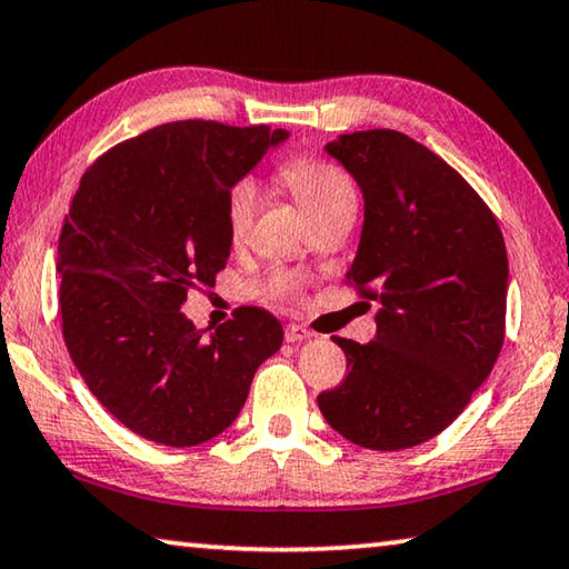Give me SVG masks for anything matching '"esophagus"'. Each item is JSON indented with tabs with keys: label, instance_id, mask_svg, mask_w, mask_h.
<instances>
[{
	"label": "esophagus",
	"instance_id": "1",
	"mask_svg": "<svg viewBox=\"0 0 569 569\" xmlns=\"http://www.w3.org/2000/svg\"><path fill=\"white\" fill-rule=\"evenodd\" d=\"M310 338H312V330H308L305 326H297V322L284 328L287 343H302V340H310Z\"/></svg>",
	"mask_w": 569,
	"mask_h": 569
}]
</instances>
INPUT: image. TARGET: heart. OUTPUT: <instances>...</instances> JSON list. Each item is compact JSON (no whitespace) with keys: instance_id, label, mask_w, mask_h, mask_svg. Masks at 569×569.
Instances as JSON below:
<instances>
[{"instance_id":"1","label":"heart","mask_w":569,"mask_h":569,"mask_svg":"<svg viewBox=\"0 0 569 569\" xmlns=\"http://www.w3.org/2000/svg\"><path fill=\"white\" fill-rule=\"evenodd\" d=\"M279 178L290 186L292 193L300 200L310 221L326 216L338 206L356 203V190L348 174L326 160L308 154H295L282 162ZM259 188L251 178L236 180L226 193V229L233 241H241L249 233L251 221L257 213ZM295 290V279L290 274H277L272 279V292L284 295Z\"/></svg>"}]
</instances>
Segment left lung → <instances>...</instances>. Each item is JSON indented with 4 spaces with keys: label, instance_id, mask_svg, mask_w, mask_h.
I'll use <instances>...</instances> for the list:
<instances>
[{
    "label": "left lung",
    "instance_id": "1",
    "mask_svg": "<svg viewBox=\"0 0 569 569\" xmlns=\"http://www.w3.org/2000/svg\"><path fill=\"white\" fill-rule=\"evenodd\" d=\"M326 152L361 188L348 279L379 310L369 343L336 336L348 376L318 407L361 448H415L466 409L501 353L503 236L476 190L412 137L369 129L340 134Z\"/></svg>",
    "mask_w": 569,
    "mask_h": 569
}]
</instances>
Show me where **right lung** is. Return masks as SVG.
I'll list each match as a JSON object with an SVG mask.
<instances>
[{
  "instance_id": "1",
  "label": "right lung",
  "mask_w": 569,
  "mask_h": 569,
  "mask_svg": "<svg viewBox=\"0 0 569 569\" xmlns=\"http://www.w3.org/2000/svg\"><path fill=\"white\" fill-rule=\"evenodd\" d=\"M284 129L172 121L101 154L58 241L63 338L93 397L144 440L190 448L221 435L282 346L274 315L241 308L211 336L182 312L231 254L226 193Z\"/></svg>"
}]
</instances>
